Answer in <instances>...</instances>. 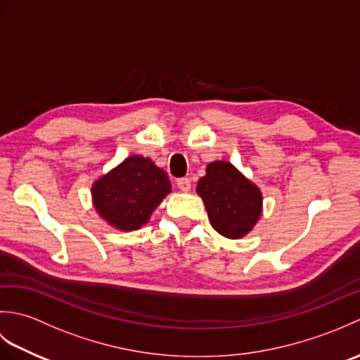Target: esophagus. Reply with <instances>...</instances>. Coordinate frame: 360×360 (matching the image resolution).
<instances>
[{
  "label": "esophagus",
  "mask_w": 360,
  "mask_h": 360,
  "mask_svg": "<svg viewBox=\"0 0 360 360\" xmlns=\"http://www.w3.org/2000/svg\"><path fill=\"white\" fill-rule=\"evenodd\" d=\"M176 184H178V188L181 190V192H188L190 187H192V182H190L188 178H181L176 181Z\"/></svg>",
  "instance_id": "obj_1"
}]
</instances>
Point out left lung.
Instances as JSON below:
<instances>
[{
  "label": "left lung",
  "instance_id": "8db88e82",
  "mask_svg": "<svg viewBox=\"0 0 360 360\" xmlns=\"http://www.w3.org/2000/svg\"><path fill=\"white\" fill-rule=\"evenodd\" d=\"M196 193L202 198L212 227L226 238H243L262 215L259 188L226 160L207 165Z\"/></svg>",
  "mask_w": 360,
  "mask_h": 360
}]
</instances>
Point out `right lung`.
Here are the masks:
<instances>
[{
  "instance_id": "obj_1",
  "label": "right lung",
  "mask_w": 360,
  "mask_h": 360,
  "mask_svg": "<svg viewBox=\"0 0 360 360\" xmlns=\"http://www.w3.org/2000/svg\"><path fill=\"white\" fill-rule=\"evenodd\" d=\"M172 192L167 173L153 160L129 156L98 178L91 193L98 215L119 231H137Z\"/></svg>"
}]
</instances>
